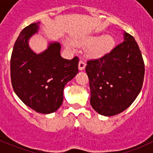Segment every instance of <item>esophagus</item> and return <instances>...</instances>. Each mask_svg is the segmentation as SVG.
Returning <instances> with one entry per match:
<instances>
[{
    "label": "esophagus",
    "instance_id": "obj_1",
    "mask_svg": "<svg viewBox=\"0 0 153 153\" xmlns=\"http://www.w3.org/2000/svg\"><path fill=\"white\" fill-rule=\"evenodd\" d=\"M78 67H79V70H83L85 69V67H86V63L83 60H79Z\"/></svg>",
    "mask_w": 153,
    "mask_h": 153
}]
</instances>
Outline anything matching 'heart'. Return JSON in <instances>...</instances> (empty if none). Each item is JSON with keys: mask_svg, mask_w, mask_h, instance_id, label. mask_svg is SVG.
<instances>
[{"mask_svg": "<svg viewBox=\"0 0 153 153\" xmlns=\"http://www.w3.org/2000/svg\"><path fill=\"white\" fill-rule=\"evenodd\" d=\"M76 45L89 46L88 49L89 54L94 58H100L111 52L116 46V40L111 34L94 35L83 38L76 39L73 41ZM65 47L71 49L73 44L68 40L64 41Z\"/></svg>", "mask_w": 153, "mask_h": 153, "instance_id": "heart-1", "label": "heart"}]
</instances>
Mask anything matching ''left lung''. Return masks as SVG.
<instances>
[{"label": "left lung", "mask_w": 153, "mask_h": 153, "mask_svg": "<svg viewBox=\"0 0 153 153\" xmlns=\"http://www.w3.org/2000/svg\"><path fill=\"white\" fill-rule=\"evenodd\" d=\"M90 104L99 114L111 117L134 102L143 86L145 65L134 37L124 31L123 42L108 54L87 61Z\"/></svg>", "instance_id": "obj_1"}]
</instances>
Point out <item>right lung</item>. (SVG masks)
I'll return each instance as SVG.
<instances>
[{
  "label": "right lung",
  "mask_w": 153,
  "mask_h": 153,
  "mask_svg": "<svg viewBox=\"0 0 153 153\" xmlns=\"http://www.w3.org/2000/svg\"><path fill=\"white\" fill-rule=\"evenodd\" d=\"M40 22L33 23L21 32L10 58V78L17 97L37 113L49 114L63 103L65 85L78 73L79 60L60 56V44L49 43L47 49L36 53L28 40L37 33Z\"/></svg>",
  "instance_id": "obj_1"
}]
</instances>
